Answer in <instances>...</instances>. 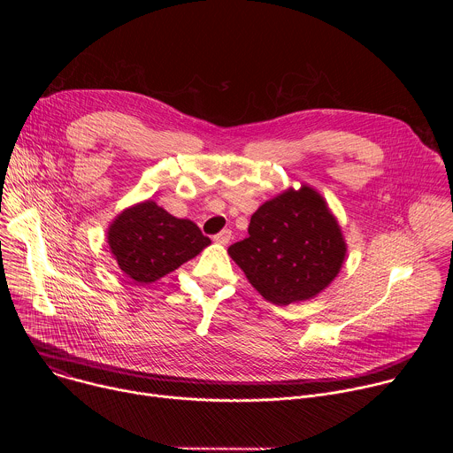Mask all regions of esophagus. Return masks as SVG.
Here are the masks:
<instances>
[{"instance_id":"obj_1","label":"esophagus","mask_w":453,"mask_h":453,"mask_svg":"<svg viewBox=\"0 0 453 453\" xmlns=\"http://www.w3.org/2000/svg\"><path fill=\"white\" fill-rule=\"evenodd\" d=\"M213 240H215L217 243H220V245H226V243H229V240H231V231H229V229H224V231H220L219 234H215Z\"/></svg>"}]
</instances>
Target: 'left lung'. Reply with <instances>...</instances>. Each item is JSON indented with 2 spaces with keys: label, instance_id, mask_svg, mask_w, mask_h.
<instances>
[{
  "label": "left lung",
  "instance_id": "obj_1",
  "mask_svg": "<svg viewBox=\"0 0 453 453\" xmlns=\"http://www.w3.org/2000/svg\"><path fill=\"white\" fill-rule=\"evenodd\" d=\"M227 252L257 292L287 306L332 283L342 267L346 243L326 203L303 186L260 206L250 217L249 236Z\"/></svg>",
  "mask_w": 453,
  "mask_h": 453
}]
</instances>
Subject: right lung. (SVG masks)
<instances>
[{"instance_id": "add662e5", "label": "right lung", "mask_w": 453, "mask_h": 453, "mask_svg": "<svg viewBox=\"0 0 453 453\" xmlns=\"http://www.w3.org/2000/svg\"><path fill=\"white\" fill-rule=\"evenodd\" d=\"M107 242L119 269L140 285L173 273L211 243L191 220L175 219L152 201L125 210Z\"/></svg>"}]
</instances>
